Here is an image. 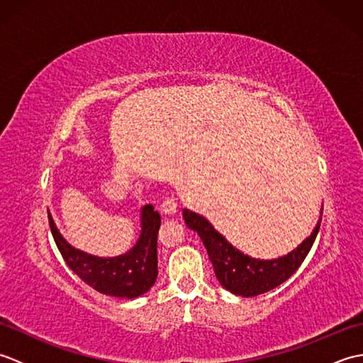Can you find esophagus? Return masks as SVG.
I'll list each match as a JSON object with an SVG mask.
<instances>
[{"instance_id": "esophagus-1", "label": "esophagus", "mask_w": 363, "mask_h": 363, "mask_svg": "<svg viewBox=\"0 0 363 363\" xmlns=\"http://www.w3.org/2000/svg\"><path fill=\"white\" fill-rule=\"evenodd\" d=\"M160 209H162V212H164L165 215H173V213H176V211H177V203L174 201L173 198H167L165 201L162 203Z\"/></svg>"}]
</instances>
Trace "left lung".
<instances>
[{
	"mask_svg": "<svg viewBox=\"0 0 363 363\" xmlns=\"http://www.w3.org/2000/svg\"><path fill=\"white\" fill-rule=\"evenodd\" d=\"M51 234L67 265L91 289L115 298L134 299L145 295L157 279V234L160 215L151 204L142 207L140 235L125 254L98 257L68 243L48 211Z\"/></svg>",
	"mask_w": 363,
	"mask_h": 363,
	"instance_id": "8db88e82",
	"label": "left lung"
}]
</instances>
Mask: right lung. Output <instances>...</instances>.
Here are the masks:
<instances>
[{"label": "right lung", "instance_id": "obj_1", "mask_svg": "<svg viewBox=\"0 0 363 363\" xmlns=\"http://www.w3.org/2000/svg\"><path fill=\"white\" fill-rule=\"evenodd\" d=\"M182 217L187 228L198 233L203 240L218 282L230 293L243 298L262 295L287 281L309 254L321 223L320 218L312 234L287 256L273 260H260L237 250L201 215L184 209Z\"/></svg>", "mask_w": 363, "mask_h": 363}]
</instances>
